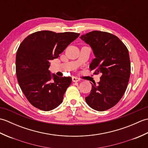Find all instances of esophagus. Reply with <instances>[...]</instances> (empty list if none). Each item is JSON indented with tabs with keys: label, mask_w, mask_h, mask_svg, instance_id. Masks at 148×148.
Returning a JSON list of instances; mask_svg holds the SVG:
<instances>
[{
	"label": "esophagus",
	"mask_w": 148,
	"mask_h": 148,
	"mask_svg": "<svg viewBox=\"0 0 148 148\" xmlns=\"http://www.w3.org/2000/svg\"><path fill=\"white\" fill-rule=\"evenodd\" d=\"M80 81L79 78H78L77 77H72V81H74V82H78V81Z\"/></svg>",
	"instance_id": "esophagus-1"
}]
</instances>
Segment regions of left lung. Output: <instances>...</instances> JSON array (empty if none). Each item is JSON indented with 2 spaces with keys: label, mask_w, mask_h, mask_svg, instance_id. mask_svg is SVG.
Wrapping results in <instances>:
<instances>
[{
  "label": "left lung",
  "mask_w": 148,
  "mask_h": 148,
  "mask_svg": "<svg viewBox=\"0 0 148 148\" xmlns=\"http://www.w3.org/2000/svg\"><path fill=\"white\" fill-rule=\"evenodd\" d=\"M80 38L92 47L95 58L90 65L94 74H101L97 84L85 98L88 106L98 111L112 108L122 98L130 76L128 49L117 36L106 32L92 31Z\"/></svg>",
  "instance_id": "1"
}]
</instances>
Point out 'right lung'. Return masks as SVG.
I'll use <instances>...</instances> for the list:
<instances>
[{"label":"right lung","mask_w":148,"mask_h":148,"mask_svg":"<svg viewBox=\"0 0 148 148\" xmlns=\"http://www.w3.org/2000/svg\"><path fill=\"white\" fill-rule=\"evenodd\" d=\"M80 35L75 32L38 31L20 44L16 56V72L22 92L33 106L45 111L56 108L72 82L71 77H58L48 70L50 60Z\"/></svg>","instance_id":"obj_1"}]
</instances>
